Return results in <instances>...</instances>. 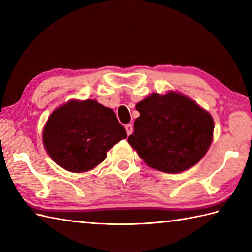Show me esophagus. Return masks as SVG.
<instances>
[{
  "instance_id": "1",
  "label": "esophagus",
  "mask_w": 252,
  "mask_h": 252,
  "mask_svg": "<svg viewBox=\"0 0 252 252\" xmlns=\"http://www.w3.org/2000/svg\"><path fill=\"white\" fill-rule=\"evenodd\" d=\"M125 127H126V133H127V135L132 134V132H133V126L131 125V123H129V125H126Z\"/></svg>"
}]
</instances>
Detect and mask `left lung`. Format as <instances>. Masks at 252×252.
<instances>
[{"label":"left lung","instance_id":"1","mask_svg":"<svg viewBox=\"0 0 252 252\" xmlns=\"http://www.w3.org/2000/svg\"><path fill=\"white\" fill-rule=\"evenodd\" d=\"M136 110L140 117L127 142L151 168L182 172L200 161L211 145V115L184 95L153 93L136 104Z\"/></svg>","mask_w":252,"mask_h":252}]
</instances>
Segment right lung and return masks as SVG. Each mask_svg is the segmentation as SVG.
<instances>
[{"label":"right lung","mask_w":252,"mask_h":252,"mask_svg":"<svg viewBox=\"0 0 252 252\" xmlns=\"http://www.w3.org/2000/svg\"><path fill=\"white\" fill-rule=\"evenodd\" d=\"M126 132L115 112L93 99L70 100L52 112L43 130L46 153L70 172H85L103 162Z\"/></svg>","instance_id":"right-lung-1"}]
</instances>
